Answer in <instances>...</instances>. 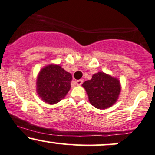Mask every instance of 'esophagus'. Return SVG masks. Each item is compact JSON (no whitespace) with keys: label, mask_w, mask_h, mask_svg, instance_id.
Returning a JSON list of instances; mask_svg holds the SVG:
<instances>
[{"label":"esophagus","mask_w":155,"mask_h":155,"mask_svg":"<svg viewBox=\"0 0 155 155\" xmlns=\"http://www.w3.org/2000/svg\"><path fill=\"white\" fill-rule=\"evenodd\" d=\"M83 80H78V81H75V83L78 85H82V83H83Z\"/></svg>","instance_id":"obj_1"}]
</instances>
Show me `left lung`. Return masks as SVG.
Listing matches in <instances>:
<instances>
[{"instance_id":"obj_1","label":"left lung","mask_w":155,"mask_h":155,"mask_svg":"<svg viewBox=\"0 0 155 155\" xmlns=\"http://www.w3.org/2000/svg\"><path fill=\"white\" fill-rule=\"evenodd\" d=\"M82 85L86 91L90 103L99 110L112 107L121 91L119 80L102 72L94 74L91 80L84 82Z\"/></svg>"}]
</instances>
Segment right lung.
I'll return each instance as SVG.
<instances>
[{"label": "right lung", "mask_w": 155, "mask_h": 155, "mask_svg": "<svg viewBox=\"0 0 155 155\" xmlns=\"http://www.w3.org/2000/svg\"><path fill=\"white\" fill-rule=\"evenodd\" d=\"M72 79V74L59 65H47L38 74L36 83L38 96L49 104L58 103L70 91Z\"/></svg>", "instance_id": "obj_1"}]
</instances>
